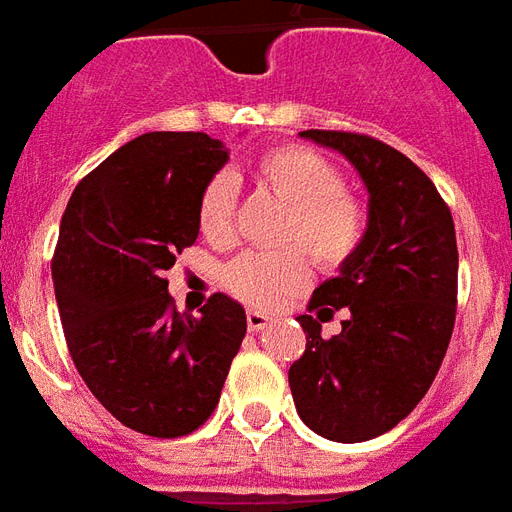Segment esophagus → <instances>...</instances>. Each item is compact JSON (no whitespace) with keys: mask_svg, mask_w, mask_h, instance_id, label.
Listing matches in <instances>:
<instances>
[{"mask_svg":"<svg viewBox=\"0 0 512 512\" xmlns=\"http://www.w3.org/2000/svg\"><path fill=\"white\" fill-rule=\"evenodd\" d=\"M245 319H248V330H251V333H259L267 324H272V316H267V313L261 311H248Z\"/></svg>","mask_w":512,"mask_h":512,"instance_id":"obj_1","label":"esophagus"}]
</instances>
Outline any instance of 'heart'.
<instances>
[{
  "label": "heart",
  "instance_id": "heart-1",
  "mask_svg": "<svg viewBox=\"0 0 512 512\" xmlns=\"http://www.w3.org/2000/svg\"><path fill=\"white\" fill-rule=\"evenodd\" d=\"M253 182L286 207L281 245H300L324 270H335L363 245L368 212L363 201L343 188V171L322 152L300 144H278L253 160ZM201 237L212 245L234 240V182L212 177L196 207ZM302 250V251H303ZM301 251V252H302ZM299 248L272 253H240L223 270V286L237 300L270 308L300 292L311 278V264Z\"/></svg>",
  "mask_w": 512,
  "mask_h": 512
}]
</instances>
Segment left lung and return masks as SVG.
I'll list each match as a JSON object with an SVG mask.
<instances>
[{"label": "left lung", "mask_w": 512, "mask_h": 512, "mask_svg": "<svg viewBox=\"0 0 512 512\" xmlns=\"http://www.w3.org/2000/svg\"><path fill=\"white\" fill-rule=\"evenodd\" d=\"M341 152L368 188L363 245L313 292L297 322L305 352L289 368L302 423L333 442H365L423 401L455 324L458 248L450 207L434 182L384 141L343 130H302ZM343 307L342 333L319 321Z\"/></svg>", "instance_id": "1"}]
</instances>
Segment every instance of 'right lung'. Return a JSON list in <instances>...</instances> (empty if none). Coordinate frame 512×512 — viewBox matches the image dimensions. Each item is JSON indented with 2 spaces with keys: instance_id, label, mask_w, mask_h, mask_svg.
Here are the masks:
<instances>
[{
  "instance_id": "right-lung-1",
  "label": "right lung",
  "mask_w": 512,
  "mask_h": 512,
  "mask_svg": "<svg viewBox=\"0 0 512 512\" xmlns=\"http://www.w3.org/2000/svg\"><path fill=\"white\" fill-rule=\"evenodd\" d=\"M229 149L207 133H144L73 190L51 261L67 349L92 395L138 434H193L218 406L245 308L212 294L179 313L163 270L199 237L196 207Z\"/></svg>"
}]
</instances>
